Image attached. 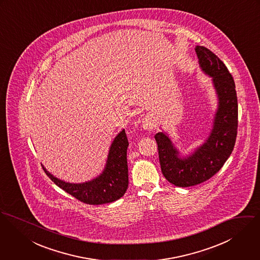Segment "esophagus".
<instances>
[{
    "label": "esophagus",
    "instance_id": "1",
    "mask_svg": "<svg viewBox=\"0 0 260 260\" xmlns=\"http://www.w3.org/2000/svg\"><path fill=\"white\" fill-rule=\"evenodd\" d=\"M155 126V122L153 120V117L150 115H146L143 119V127L146 131H152Z\"/></svg>",
    "mask_w": 260,
    "mask_h": 260
}]
</instances>
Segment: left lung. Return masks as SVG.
<instances>
[{"label": "left lung", "instance_id": "obj_1", "mask_svg": "<svg viewBox=\"0 0 260 260\" xmlns=\"http://www.w3.org/2000/svg\"><path fill=\"white\" fill-rule=\"evenodd\" d=\"M202 72L212 78L218 99L211 132L206 141L189 155L181 157L171 139L157 133V144L161 173L174 185L188 187L212 177L231 156L237 135L238 106L235 84L223 61L208 49L197 46Z\"/></svg>", "mask_w": 260, "mask_h": 260}]
</instances>
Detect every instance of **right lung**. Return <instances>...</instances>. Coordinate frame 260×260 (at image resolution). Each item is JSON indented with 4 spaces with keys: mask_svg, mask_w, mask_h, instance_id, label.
Masks as SVG:
<instances>
[{
    "mask_svg": "<svg viewBox=\"0 0 260 260\" xmlns=\"http://www.w3.org/2000/svg\"><path fill=\"white\" fill-rule=\"evenodd\" d=\"M127 146V137L125 131L122 129L110 147L104 172L98 177L83 183L66 182L55 177L44 167L43 170L58 187L84 203L99 205L116 202L125 193L128 185Z\"/></svg>",
    "mask_w": 260,
    "mask_h": 260,
    "instance_id": "add662e5",
    "label": "right lung"
}]
</instances>
